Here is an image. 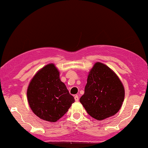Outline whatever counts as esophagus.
I'll return each mask as SVG.
<instances>
[{
  "mask_svg": "<svg viewBox=\"0 0 148 148\" xmlns=\"http://www.w3.org/2000/svg\"><path fill=\"white\" fill-rule=\"evenodd\" d=\"M74 99H75L76 101H79V96H78V95H75V96H74Z\"/></svg>",
  "mask_w": 148,
  "mask_h": 148,
  "instance_id": "esophagus-1",
  "label": "esophagus"
}]
</instances>
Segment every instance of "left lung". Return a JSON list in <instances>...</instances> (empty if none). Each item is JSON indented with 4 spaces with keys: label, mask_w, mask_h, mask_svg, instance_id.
Instances as JSON below:
<instances>
[{
    "label": "left lung",
    "mask_w": 148,
    "mask_h": 148,
    "mask_svg": "<svg viewBox=\"0 0 148 148\" xmlns=\"http://www.w3.org/2000/svg\"><path fill=\"white\" fill-rule=\"evenodd\" d=\"M125 99V88L115 73L97 62L88 73L84 95L80 102L87 113L97 120L116 114Z\"/></svg>",
    "instance_id": "1"
}]
</instances>
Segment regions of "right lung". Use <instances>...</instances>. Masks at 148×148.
<instances>
[{"instance_id":"add662e5","label":"right lung","mask_w":148,"mask_h":148,"mask_svg":"<svg viewBox=\"0 0 148 148\" xmlns=\"http://www.w3.org/2000/svg\"><path fill=\"white\" fill-rule=\"evenodd\" d=\"M27 99L33 113L51 123L62 118L74 102V97L60 81L58 69L53 63L45 65L32 78Z\"/></svg>"}]
</instances>
